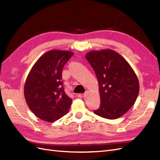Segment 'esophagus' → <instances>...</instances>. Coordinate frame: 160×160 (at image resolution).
<instances>
[{
  "mask_svg": "<svg viewBox=\"0 0 160 160\" xmlns=\"http://www.w3.org/2000/svg\"><path fill=\"white\" fill-rule=\"evenodd\" d=\"M89 93V92L88 91H87L85 93H83V95H82V97H83V98H87V97H88Z\"/></svg>",
  "mask_w": 160,
  "mask_h": 160,
  "instance_id": "esophagus-1",
  "label": "esophagus"
}]
</instances>
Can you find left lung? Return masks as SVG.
Wrapping results in <instances>:
<instances>
[{
	"mask_svg": "<svg viewBox=\"0 0 160 160\" xmlns=\"http://www.w3.org/2000/svg\"><path fill=\"white\" fill-rule=\"evenodd\" d=\"M85 57L98 80L100 106L95 114L108 119L124 115L135 103L139 84L132 67L111 49L91 51Z\"/></svg>",
	"mask_w": 160,
	"mask_h": 160,
	"instance_id": "left-lung-1",
	"label": "left lung"
}]
</instances>
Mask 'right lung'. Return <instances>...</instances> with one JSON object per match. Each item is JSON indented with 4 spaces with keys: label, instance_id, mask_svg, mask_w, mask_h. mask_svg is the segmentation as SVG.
<instances>
[{
    "label": "right lung",
    "instance_id": "obj_1",
    "mask_svg": "<svg viewBox=\"0 0 160 160\" xmlns=\"http://www.w3.org/2000/svg\"><path fill=\"white\" fill-rule=\"evenodd\" d=\"M73 54L69 51H48L37 60L28 73L24 95L28 108L39 119L52 122L68 112L72 99L64 91L62 71Z\"/></svg>",
    "mask_w": 160,
    "mask_h": 160
}]
</instances>
